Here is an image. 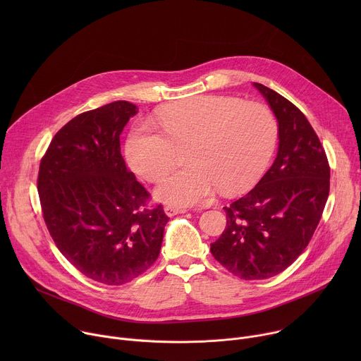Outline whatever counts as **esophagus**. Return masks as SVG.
<instances>
[{"label":"esophagus","instance_id":"esophagus-1","mask_svg":"<svg viewBox=\"0 0 361 361\" xmlns=\"http://www.w3.org/2000/svg\"><path fill=\"white\" fill-rule=\"evenodd\" d=\"M164 213H166L169 217H173V216H177V214L187 213V209L174 207V205H167V207H164Z\"/></svg>","mask_w":361,"mask_h":361}]
</instances>
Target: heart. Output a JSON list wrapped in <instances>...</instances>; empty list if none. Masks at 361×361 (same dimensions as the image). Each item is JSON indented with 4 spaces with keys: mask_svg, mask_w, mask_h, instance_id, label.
I'll use <instances>...</instances> for the list:
<instances>
[{
    "mask_svg": "<svg viewBox=\"0 0 361 361\" xmlns=\"http://www.w3.org/2000/svg\"><path fill=\"white\" fill-rule=\"evenodd\" d=\"M164 133L137 124L126 144L130 167L147 181L163 178L187 148L188 167L156 187L163 202L187 207L209 198L216 188L235 194L252 185L269 166L279 126L260 102L234 97L195 95L157 113Z\"/></svg>",
    "mask_w": 361,
    "mask_h": 361,
    "instance_id": "obj_1",
    "label": "heart"
}]
</instances>
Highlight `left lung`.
Segmentation results:
<instances>
[{
    "instance_id": "8db88e82",
    "label": "left lung",
    "mask_w": 361,
    "mask_h": 361,
    "mask_svg": "<svg viewBox=\"0 0 361 361\" xmlns=\"http://www.w3.org/2000/svg\"><path fill=\"white\" fill-rule=\"evenodd\" d=\"M252 85L277 118V157L250 192L224 207L227 226L210 250L234 276L263 280L284 271L310 243L329 198L330 167L316 131L293 102Z\"/></svg>"
}]
</instances>
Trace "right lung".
Returning a JSON list of instances; mask_svg holds the SVG:
<instances>
[{"label":"right lung","mask_w":361,"mask_h":361,"mask_svg":"<svg viewBox=\"0 0 361 361\" xmlns=\"http://www.w3.org/2000/svg\"><path fill=\"white\" fill-rule=\"evenodd\" d=\"M138 113L128 101L82 113L51 141L39 163L38 194L47 228L85 277L121 286L149 269L169 223L163 205L127 169L120 134Z\"/></svg>","instance_id":"1"}]
</instances>
